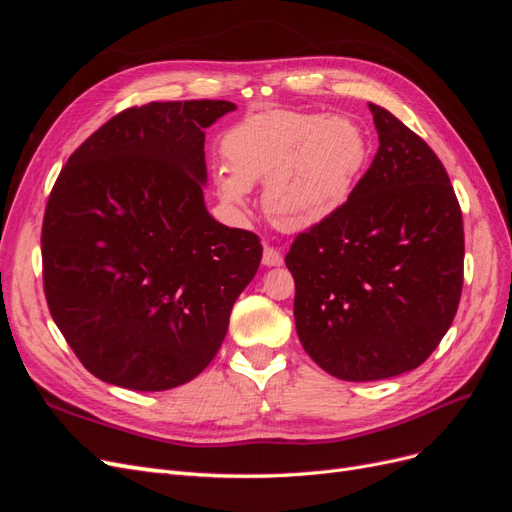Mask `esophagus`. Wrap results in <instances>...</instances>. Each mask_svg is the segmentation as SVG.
I'll use <instances>...</instances> for the list:
<instances>
[{
	"mask_svg": "<svg viewBox=\"0 0 512 512\" xmlns=\"http://www.w3.org/2000/svg\"><path fill=\"white\" fill-rule=\"evenodd\" d=\"M282 262H284L282 254L277 252L275 247L265 245V252H262V265H265V267H280Z\"/></svg>",
	"mask_w": 512,
	"mask_h": 512,
	"instance_id": "1",
	"label": "esophagus"
}]
</instances>
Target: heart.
<instances>
[{"label": "heart", "mask_w": 512, "mask_h": 512, "mask_svg": "<svg viewBox=\"0 0 512 512\" xmlns=\"http://www.w3.org/2000/svg\"><path fill=\"white\" fill-rule=\"evenodd\" d=\"M228 168L213 170L220 198L245 207L254 183H265L262 207L282 230H307L331 220L359 183L369 143L350 117L305 111H262L222 138Z\"/></svg>", "instance_id": "obj_1"}]
</instances>
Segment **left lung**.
<instances>
[{
	"label": "left lung",
	"instance_id": "obj_1",
	"mask_svg": "<svg viewBox=\"0 0 512 512\" xmlns=\"http://www.w3.org/2000/svg\"><path fill=\"white\" fill-rule=\"evenodd\" d=\"M378 153L331 220L286 254L294 324L331 376L382 380L423 365L453 324L463 288V220L436 153L369 104Z\"/></svg>",
	"mask_w": 512,
	"mask_h": 512
}]
</instances>
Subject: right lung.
<instances>
[{"label":"right lung","mask_w":512,"mask_h":512,"mask_svg":"<svg viewBox=\"0 0 512 512\" xmlns=\"http://www.w3.org/2000/svg\"><path fill=\"white\" fill-rule=\"evenodd\" d=\"M235 108H126L53 185L42 222L46 303L76 359L108 384L166 391L196 378L260 267V239L215 222L203 196V130Z\"/></svg>","instance_id":"add662e5"}]
</instances>
